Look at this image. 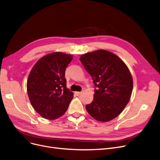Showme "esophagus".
Instances as JSON below:
<instances>
[{
    "instance_id": "obj_1",
    "label": "esophagus",
    "mask_w": 160,
    "mask_h": 160,
    "mask_svg": "<svg viewBox=\"0 0 160 160\" xmlns=\"http://www.w3.org/2000/svg\"><path fill=\"white\" fill-rule=\"evenodd\" d=\"M81 93H82V92H75V94H76V95H80Z\"/></svg>"
}]
</instances>
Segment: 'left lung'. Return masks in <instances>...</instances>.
I'll list each match as a JSON object with an SVG mask.
<instances>
[{
    "mask_svg": "<svg viewBox=\"0 0 160 160\" xmlns=\"http://www.w3.org/2000/svg\"><path fill=\"white\" fill-rule=\"evenodd\" d=\"M80 60L97 88L86 110L97 121L112 120L131 98L133 83L128 67L114 53L104 50L85 53Z\"/></svg>",
    "mask_w": 160,
    "mask_h": 160,
    "instance_id": "1",
    "label": "left lung"
}]
</instances>
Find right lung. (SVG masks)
<instances>
[{
    "label": "right lung",
    "mask_w": 160,
    "mask_h": 160,
    "mask_svg": "<svg viewBox=\"0 0 160 160\" xmlns=\"http://www.w3.org/2000/svg\"><path fill=\"white\" fill-rule=\"evenodd\" d=\"M72 59L70 54L53 52L40 58L30 72L27 93L34 109L46 119L55 120L63 115L73 98L65 78Z\"/></svg>",
    "instance_id": "obj_1"
}]
</instances>
